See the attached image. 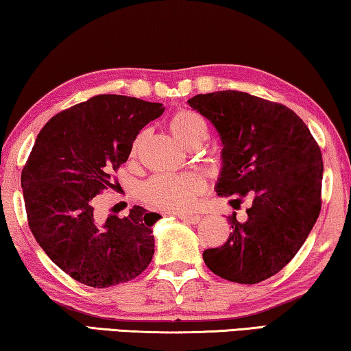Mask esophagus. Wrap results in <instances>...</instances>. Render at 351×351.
Returning <instances> with one entry per match:
<instances>
[{
	"label": "esophagus",
	"mask_w": 351,
	"mask_h": 351,
	"mask_svg": "<svg viewBox=\"0 0 351 351\" xmlns=\"http://www.w3.org/2000/svg\"><path fill=\"white\" fill-rule=\"evenodd\" d=\"M178 217H180L182 222L191 223V226H197V223L202 221V216H198V214H178Z\"/></svg>",
	"instance_id": "34e87169"
}]
</instances>
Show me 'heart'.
Segmentation results:
<instances>
[{
    "instance_id": "heart-1",
    "label": "heart",
    "mask_w": 351,
    "mask_h": 351,
    "mask_svg": "<svg viewBox=\"0 0 351 351\" xmlns=\"http://www.w3.org/2000/svg\"><path fill=\"white\" fill-rule=\"evenodd\" d=\"M169 129L181 145L193 138L206 137V124L202 117L189 110H180L169 121ZM205 191V180L198 173H164L146 181L140 189L143 200L167 211H187L198 193Z\"/></svg>"
}]
</instances>
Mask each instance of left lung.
Segmentation results:
<instances>
[{
	"label": "left lung",
	"instance_id": "1",
	"mask_svg": "<svg viewBox=\"0 0 351 351\" xmlns=\"http://www.w3.org/2000/svg\"><path fill=\"white\" fill-rule=\"evenodd\" d=\"M187 104L205 117L222 142L219 197H254L247 219L230 217L227 243L206 249L214 274L258 284L295 257L322 208L323 159L304 121L289 107L241 91L197 94Z\"/></svg>",
	"mask_w": 351,
	"mask_h": 351
}]
</instances>
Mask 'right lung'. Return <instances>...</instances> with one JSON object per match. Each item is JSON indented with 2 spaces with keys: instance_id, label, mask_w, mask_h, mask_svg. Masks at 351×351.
I'll list each match as a JSON object with an SVG mask.
<instances>
[{
  "instance_id": "1",
  "label": "right lung",
  "mask_w": 351,
  "mask_h": 351,
  "mask_svg": "<svg viewBox=\"0 0 351 351\" xmlns=\"http://www.w3.org/2000/svg\"><path fill=\"white\" fill-rule=\"evenodd\" d=\"M158 102L99 94L50 119L22 171L31 233L53 263L94 289L135 279L154 254L160 219L134 206L129 216L101 221L93 198L112 184L140 130L164 113Z\"/></svg>"
}]
</instances>
